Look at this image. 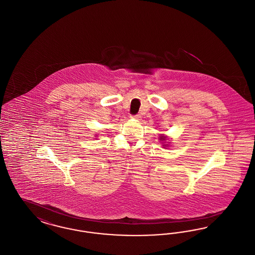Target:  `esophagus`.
<instances>
[{"label":"esophagus","mask_w":255,"mask_h":255,"mask_svg":"<svg viewBox=\"0 0 255 255\" xmlns=\"http://www.w3.org/2000/svg\"><path fill=\"white\" fill-rule=\"evenodd\" d=\"M131 118H132V119H135V120H140L141 116L139 114L134 115V116H132Z\"/></svg>","instance_id":"esophagus-1"}]
</instances>
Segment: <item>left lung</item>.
Listing matches in <instances>:
<instances>
[{
  "mask_svg": "<svg viewBox=\"0 0 255 255\" xmlns=\"http://www.w3.org/2000/svg\"><path fill=\"white\" fill-rule=\"evenodd\" d=\"M159 140L162 141V143L163 144H165L166 143V140H167V136L166 135H164V134H161L160 136H159ZM167 144H166V145H163V146H167Z\"/></svg>",
  "mask_w": 255,
  "mask_h": 255,
  "instance_id": "left-lung-1",
  "label": "left lung"
}]
</instances>
